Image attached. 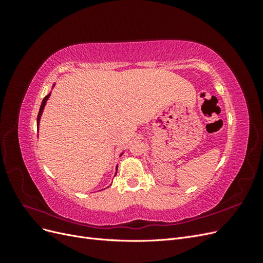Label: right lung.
<instances>
[{"instance_id": "add662e5", "label": "right lung", "mask_w": 263, "mask_h": 263, "mask_svg": "<svg viewBox=\"0 0 263 263\" xmlns=\"http://www.w3.org/2000/svg\"><path fill=\"white\" fill-rule=\"evenodd\" d=\"M53 86H54V84H52V89H53ZM50 94H51V92H50L49 94H47L46 97L44 98L43 102H42V105H41V108H39V113H38V116H37V127H39V123H41L42 114H43V112H44V108H45V106H46V103H47V101H48V99H49V97H50ZM122 155H123V153L121 154V156H122ZM116 172H117V166H116ZM115 176H116V173H115Z\"/></svg>"}]
</instances>
